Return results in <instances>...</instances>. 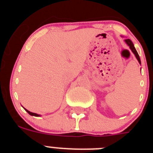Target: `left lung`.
<instances>
[{"instance_id": "1", "label": "left lung", "mask_w": 153, "mask_h": 153, "mask_svg": "<svg viewBox=\"0 0 153 153\" xmlns=\"http://www.w3.org/2000/svg\"><path fill=\"white\" fill-rule=\"evenodd\" d=\"M125 42L127 44V45L129 46V48H130V50H131V51H132V52L133 53H134V54H135V56H136V59H137V60H138V61H139V63H140V64H141V61H140V56H139V54H138L137 51H136V48H135L134 45H133V44H132V42L131 41V40H129V39H126Z\"/></svg>"}]
</instances>
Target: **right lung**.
I'll use <instances>...</instances> for the list:
<instances>
[{
	"label": "right lung",
	"instance_id": "obj_1",
	"mask_svg": "<svg viewBox=\"0 0 153 153\" xmlns=\"http://www.w3.org/2000/svg\"><path fill=\"white\" fill-rule=\"evenodd\" d=\"M25 109V110H26V111L27 112V113H29L30 116H34V117H40V115H39V114H36V113H31V112L28 111L27 109Z\"/></svg>",
	"mask_w": 153,
	"mask_h": 153
}]
</instances>
